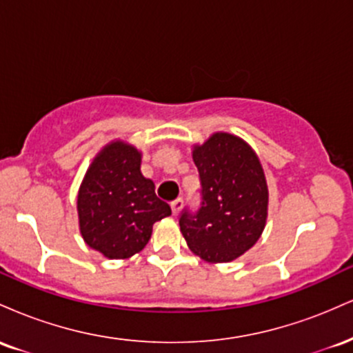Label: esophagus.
I'll use <instances>...</instances> for the list:
<instances>
[{
	"mask_svg": "<svg viewBox=\"0 0 353 353\" xmlns=\"http://www.w3.org/2000/svg\"><path fill=\"white\" fill-rule=\"evenodd\" d=\"M182 209V199H176L171 202V210H172V216H177L179 210Z\"/></svg>",
	"mask_w": 353,
	"mask_h": 353,
	"instance_id": "1",
	"label": "esophagus"
}]
</instances>
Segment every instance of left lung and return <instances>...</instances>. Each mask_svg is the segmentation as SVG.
<instances>
[{
    "instance_id": "obj_1",
    "label": "left lung",
    "mask_w": 353,
    "mask_h": 353,
    "mask_svg": "<svg viewBox=\"0 0 353 353\" xmlns=\"http://www.w3.org/2000/svg\"><path fill=\"white\" fill-rule=\"evenodd\" d=\"M201 208L184 209L181 232L189 249L205 262H230L252 247L267 221L269 189L261 161L241 137L214 132L194 145Z\"/></svg>"
}]
</instances>
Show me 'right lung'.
Returning a JSON list of instances; mask_svg holds the SVG:
<instances>
[{"instance_id": "add662e5", "label": "right lung", "mask_w": 353, "mask_h": 353, "mask_svg": "<svg viewBox=\"0 0 353 353\" xmlns=\"http://www.w3.org/2000/svg\"><path fill=\"white\" fill-rule=\"evenodd\" d=\"M84 242L108 259H128L144 249L154 222L171 216L154 182L141 174V152L112 141L92 159L78 194Z\"/></svg>"}]
</instances>
